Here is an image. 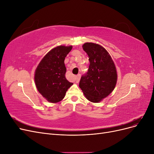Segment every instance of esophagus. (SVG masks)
<instances>
[{"label": "esophagus", "mask_w": 154, "mask_h": 154, "mask_svg": "<svg viewBox=\"0 0 154 154\" xmlns=\"http://www.w3.org/2000/svg\"><path fill=\"white\" fill-rule=\"evenodd\" d=\"M80 78H81V75H80V74H78V75L76 76V83H78L79 82H80Z\"/></svg>", "instance_id": "obj_1"}]
</instances>
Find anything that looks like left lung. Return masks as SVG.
I'll return each instance as SVG.
<instances>
[{"label":"left lung","mask_w":154,"mask_h":154,"mask_svg":"<svg viewBox=\"0 0 154 154\" xmlns=\"http://www.w3.org/2000/svg\"><path fill=\"white\" fill-rule=\"evenodd\" d=\"M82 48L88 56L90 65L79 87L88 100L98 103L114 89L118 79L116 68L110 55L101 45L87 42Z\"/></svg>","instance_id":"8db88e82"}]
</instances>
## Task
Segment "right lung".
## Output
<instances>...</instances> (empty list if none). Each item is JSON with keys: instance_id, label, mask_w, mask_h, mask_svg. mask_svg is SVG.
<instances>
[{"instance_id": "right-lung-1", "label": "right lung", "mask_w": 154, "mask_h": 154, "mask_svg": "<svg viewBox=\"0 0 154 154\" xmlns=\"http://www.w3.org/2000/svg\"><path fill=\"white\" fill-rule=\"evenodd\" d=\"M72 45H60L45 55L35 72L37 90L51 103L62 101L69 87L73 84L66 78V67L64 60L71 51Z\"/></svg>"}]
</instances>
